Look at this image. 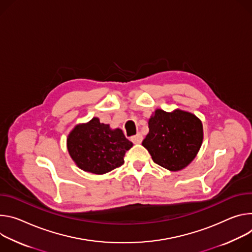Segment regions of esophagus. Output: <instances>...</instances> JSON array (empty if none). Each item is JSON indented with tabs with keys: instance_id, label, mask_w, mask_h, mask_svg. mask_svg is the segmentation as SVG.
<instances>
[{
	"instance_id": "34e87169",
	"label": "esophagus",
	"mask_w": 252,
	"mask_h": 252,
	"mask_svg": "<svg viewBox=\"0 0 252 252\" xmlns=\"http://www.w3.org/2000/svg\"><path fill=\"white\" fill-rule=\"evenodd\" d=\"M131 140H132V142L134 144H140L142 142V140H143V136L140 133H138V134H136L135 136H133L131 138Z\"/></svg>"
}]
</instances>
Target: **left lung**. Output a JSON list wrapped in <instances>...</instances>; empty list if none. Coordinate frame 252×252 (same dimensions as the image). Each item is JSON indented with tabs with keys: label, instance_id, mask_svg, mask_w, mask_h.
<instances>
[{
	"label": "left lung",
	"instance_id": "1",
	"mask_svg": "<svg viewBox=\"0 0 252 252\" xmlns=\"http://www.w3.org/2000/svg\"><path fill=\"white\" fill-rule=\"evenodd\" d=\"M142 145L153 161L169 171H180L196 157L203 141L201 120L190 112L156 109Z\"/></svg>",
	"mask_w": 252,
	"mask_h": 252
}]
</instances>
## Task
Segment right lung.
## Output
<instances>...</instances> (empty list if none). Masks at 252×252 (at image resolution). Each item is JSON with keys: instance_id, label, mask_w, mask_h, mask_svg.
<instances>
[{"instance_id": "add662e5", "label": "right lung", "mask_w": 252, "mask_h": 252, "mask_svg": "<svg viewBox=\"0 0 252 252\" xmlns=\"http://www.w3.org/2000/svg\"><path fill=\"white\" fill-rule=\"evenodd\" d=\"M133 146L120 128L112 129L98 117L76 125L67 137V149L80 169L105 174L124 163L127 150Z\"/></svg>"}]
</instances>
